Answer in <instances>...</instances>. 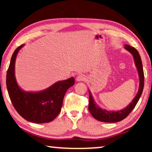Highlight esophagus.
Masks as SVG:
<instances>
[{
    "instance_id": "34e87169",
    "label": "esophagus",
    "mask_w": 152,
    "mask_h": 152,
    "mask_svg": "<svg viewBox=\"0 0 152 152\" xmlns=\"http://www.w3.org/2000/svg\"><path fill=\"white\" fill-rule=\"evenodd\" d=\"M86 76L83 75V74H79V75L76 77V81L80 82V81H85L86 80Z\"/></svg>"
}]
</instances>
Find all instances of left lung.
I'll list each match as a JSON object with an SVG mask.
<instances>
[{
  "mask_svg": "<svg viewBox=\"0 0 152 152\" xmlns=\"http://www.w3.org/2000/svg\"><path fill=\"white\" fill-rule=\"evenodd\" d=\"M125 48L129 51L130 53H132L133 56V58H134L135 63L137 68L139 76H140V88H139V91L137 95L134 98V99L133 100L132 102L125 109L116 112L108 111L107 110H104L99 108L95 104L94 100L92 99L91 92L89 91L88 110L94 119L99 120L100 121L115 123L121 121L123 119H125L130 114V113L132 111L133 109H134L135 105L137 103L139 99H140L141 94H142L144 86V74L142 62H141L140 53H139L137 50L135 48L132 47V46L129 45H125Z\"/></svg>",
  "mask_w": 152,
  "mask_h": 152,
  "instance_id": "1",
  "label": "left lung"
}]
</instances>
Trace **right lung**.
I'll return each instance as SVG.
<instances>
[{"label": "right lung", "instance_id": "right-lung-1", "mask_svg": "<svg viewBox=\"0 0 152 152\" xmlns=\"http://www.w3.org/2000/svg\"><path fill=\"white\" fill-rule=\"evenodd\" d=\"M18 47L12 54L7 73V88L10 99L17 112L28 121L35 123L51 122L58 116L68 89L74 84V78L56 82L39 92H24L18 86L15 76V63Z\"/></svg>", "mask_w": 152, "mask_h": 152}]
</instances>
